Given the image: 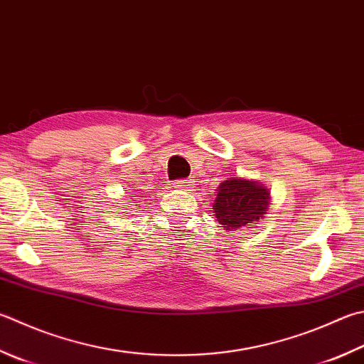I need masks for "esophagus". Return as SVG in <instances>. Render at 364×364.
Returning a JSON list of instances; mask_svg holds the SVG:
<instances>
[{"mask_svg": "<svg viewBox=\"0 0 364 364\" xmlns=\"http://www.w3.org/2000/svg\"><path fill=\"white\" fill-rule=\"evenodd\" d=\"M173 187L176 190H182V191H188L193 188V182H191V179H187V181H176L173 183Z\"/></svg>", "mask_w": 364, "mask_h": 364, "instance_id": "esophagus-1", "label": "esophagus"}]
</instances>
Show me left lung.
Returning a JSON list of instances; mask_svg holds the SVG:
<instances>
[{"mask_svg": "<svg viewBox=\"0 0 364 364\" xmlns=\"http://www.w3.org/2000/svg\"><path fill=\"white\" fill-rule=\"evenodd\" d=\"M212 203L215 220L223 230H250L267 214L271 193L262 182L247 177H228L215 190Z\"/></svg>", "mask_w": 364, "mask_h": 364, "instance_id": "1", "label": "left lung"}]
</instances>
